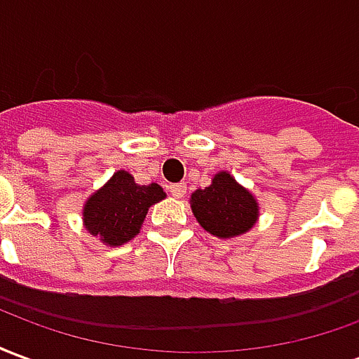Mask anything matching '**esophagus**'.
I'll return each instance as SVG.
<instances>
[{"label": "esophagus", "mask_w": 359, "mask_h": 359, "mask_svg": "<svg viewBox=\"0 0 359 359\" xmlns=\"http://www.w3.org/2000/svg\"><path fill=\"white\" fill-rule=\"evenodd\" d=\"M169 192H171L175 198H182V196L187 194V184H184V182H177V184H171V187H169Z\"/></svg>", "instance_id": "34e87169"}]
</instances>
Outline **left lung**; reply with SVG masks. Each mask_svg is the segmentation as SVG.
<instances>
[{
	"mask_svg": "<svg viewBox=\"0 0 359 359\" xmlns=\"http://www.w3.org/2000/svg\"><path fill=\"white\" fill-rule=\"evenodd\" d=\"M190 208L196 221L217 238L248 233L259 217L256 198L226 171L217 172L210 187L196 190Z\"/></svg>",
	"mask_w": 359,
	"mask_h": 359,
	"instance_id": "8db88e82",
	"label": "left lung"
}]
</instances>
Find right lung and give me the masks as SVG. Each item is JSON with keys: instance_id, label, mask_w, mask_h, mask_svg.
Segmentation results:
<instances>
[{"instance_id": "add662e5", "label": "right lung", "mask_w": 359, "mask_h": 359, "mask_svg": "<svg viewBox=\"0 0 359 359\" xmlns=\"http://www.w3.org/2000/svg\"><path fill=\"white\" fill-rule=\"evenodd\" d=\"M163 198L156 182L136 184L130 172L117 171L84 203V226L103 244L123 246L140 233L148 210Z\"/></svg>"}]
</instances>
